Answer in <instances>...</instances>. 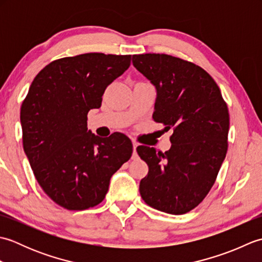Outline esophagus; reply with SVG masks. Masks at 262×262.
Here are the masks:
<instances>
[{"label":"esophagus","instance_id":"1","mask_svg":"<svg viewBox=\"0 0 262 262\" xmlns=\"http://www.w3.org/2000/svg\"><path fill=\"white\" fill-rule=\"evenodd\" d=\"M137 145H138V144H137L135 141H133V149H134V153L136 152V147H137Z\"/></svg>","mask_w":262,"mask_h":262}]
</instances>
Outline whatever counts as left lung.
Returning a JSON list of instances; mask_svg holds the SVG:
<instances>
[{
	"mask_svg": "<svg viewBox=\"0 0 262 262\" xmlns=\"http://www.w3.org/2000/svg\"><path fill=\"white\" fill-rule=\"evenodd\" d=\"M133 65L157 90L153 119L173 128L164 153L138 146L148 165L144 202L168 214L188 213L213 187L227 152L230 115L219 85L193 63L165 54L133 55Z\"/></svg>",
	"mask_w": 262,
	"mask_h": 262,
	"instance_id": "obj_1",
	"label": "left lung"
}]
</instances>
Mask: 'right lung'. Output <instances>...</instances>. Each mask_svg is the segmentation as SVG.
<instances>
[{"mask_svg": "<svg viewBox=\"0 0 262 262\" xmlns=\"http://www.w3.org/2000/svg\"><path fill=\"white\" fill-rule=\"evenodd\" d=\"M132 55L89 53L54 60L33 79L21 105L22 142L47 196L70 210L102 202L110 179L130 159L129 138H100L88 130V113L129 68Z\"/></svg>", "mask_w": 262, "mask_h": 262, "instance_id": "1", "label": "right lung"}]
</instances>
